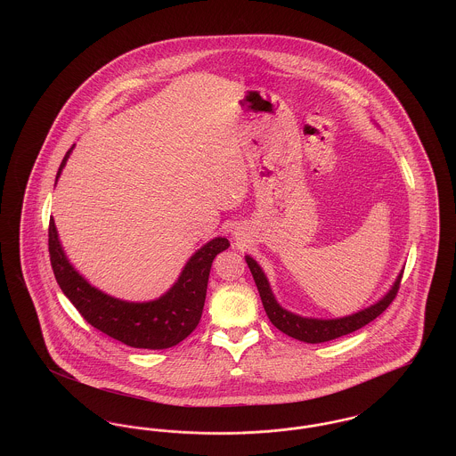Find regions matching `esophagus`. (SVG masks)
I'll return each instance as SVG.
<instances>
[{
  "mask_svg": "<svg viewBox=\"0 0 456 456\" xmlns=\"http://www.w3.org/2000/svg\"><path fill=\"white\" fill-rule=\"evenodd\" d=\"M236 236H238V234H236Z\"/></svg>",
  "mask_w": 456,
  "mask_h": 456,
  "instance_id": "obj_1",
  "label": "esophagus"
}]
</instances>
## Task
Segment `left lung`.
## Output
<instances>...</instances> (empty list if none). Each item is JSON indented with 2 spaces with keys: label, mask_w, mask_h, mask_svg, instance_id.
Segmentation results:
<instances>
[{
  "label": "left lung",
  "mask_w": 456,
  "mask_h": 456,
  "mask_svg": "<svg viewBox=\"0 0 456 456\" xmlns=\"http://www.w3.org/2000/svg\"><path fill=\"white\" fill-rule=\"evenodd\" d=\"M246 263L251 270V275L255 279V283L258 287L260 292L261 303L263 307L270 318V322L273 326H277L285 335L301 340L305 344H322L328 340H335L338 337L348 335L362 326L368 325L372 320H376L395 299L398 289H400V281L403 275V270L398 273V277L395 279V282L390 287V290L378 301V303L370 304L369 307H364L354 314H348L344 318H331V320H323V318H307L296 314L289 309L282 307L279 301L273 296V290L270 287V282L263 272L258 261L251 258L249 255H246Z\"/></svg>",
  "instance_id": "1"
}]
</instances>
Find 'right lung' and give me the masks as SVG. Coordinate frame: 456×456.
Here are the masks:
<instances>
[{"label":"right lung","instance_id":"right-lung-1","mask_svg":"<svg viewBox=\"0 0 456 456\" xmlns=\"http://www.w3.org/2000/svg\"><path fill=\"white\" fill-rule=\"evenodd\" d=\"M75 145L66 152L56 174V183ZM229 246L231 242L225 238L208 240L186 261L177 281L166 294L147 303H131L99 290L75 270L66 258L54 218L49 220L51 266L63 294L90 325L128 347H173L195 330L203 313L214 258Z\"/></svg>","mask_w":456,"mask_h":456}]
</instances>
